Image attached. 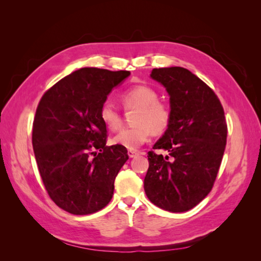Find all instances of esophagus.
Wrapping results in <instances>:
<instances>
[{"instance_id":"obj_1","label":"esophagus","mask_w":261,"mask_h":261,"mask_svg":"<svg viewBox=\"0 0 261 261\" xmlns=\"http://www.w3.org/2000/svg\"><path fill=\"white\" fill-rule=\"evenodd\" d=\"M127 154L129 158H135L136 155H138V151H136V150H128Z\"/></svg>"}]
</instances>
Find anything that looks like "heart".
I'll list each match as a JSON object with an SVG mask.
<instances>
[{"instance_id": "obj_1", "label": "heart", "mask_w": 261, "mask_h": 261, "mask_svg": "<svg viewBox=\"0 0 261 261\" xmlns=\"http://www.w3.org/2000/svg\"><path fill=\"white\" fill-rule=\"evenodd\" d=\"M158 98V92L146 85L134 86L121 94L125 109H137L134 116L136 125L118 132L112 140L113 144L135 150L146 143L151 133L161 135L169 128L172 120L171 107ZM99 116L111 130H117L122 126V114L111 101L107 100L102 103Z\"/></svg>"}]
</instances>
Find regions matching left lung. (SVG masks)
<instances>
[{
  "label": "left lung",
  "mask_w": 261,
  "mask_h": 261,
  "mask_svg": "<svg viewBox=\"0 0 261 261\" xmlns=\"http://www.w3.org/2000/svg\"><path fill=\"white\" fill-rule=\"evenodd\" d=\"M152 80L170 94L172 120L148 152L146 195L155 206L184 212L197 206L215 184L226 145L222 105L210 87L184 67L153 68Z\"/></svg>",
  "instance_id": "left-lung-1"
}]
</instances>
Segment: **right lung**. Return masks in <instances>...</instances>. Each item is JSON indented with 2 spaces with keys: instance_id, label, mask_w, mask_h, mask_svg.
Returning a JSON list of instances; mask_svg holds the SVG:
<instances>
[{
  "instance_id": "1",
  "label": "right lung",
  "mask_w": 261,
  "mask_h": 261,
  "mask_svg": "<svg viewBox=\"0 0 261 261\" xmlns=\"http://www.w3.org/2000/svg\"><path fill=\"white\" fill-rule=\"evenodd\" d=\"M130 73L96 67L76 70L46 90L33 124V147L50 198L72 215L94 213L112 199L127 149L106 146L99 111L108 94Z\"/></svg>"
}]
</instances>
